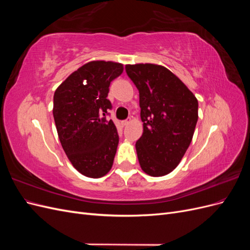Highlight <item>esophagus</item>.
<instances>
[{
  "instance_id": "obj_1",
  "label": "esophagus",
  "mask_w": 250,
  "mask_h": 250,
  "mask_svg": "<svg viewBox=\"0 0 250 250\" xmlns=\"http://www.w3.org/2000/svg\"><path fill=\"white\" fill-rule=\"evenodd\" d=\"M121 124H122L123 126H126V125L128 124V120H124V121H122V122H121Z\"/></svg>"
}]
</instances>
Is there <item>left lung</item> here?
<instances>
[{
	"label": "left lung",
	"instance_id": "left-lung-1",
	"mask_svg": "<svg viewBox=\"0 0 250 250\" xmlns=\"http://www.w3.org/2000/svg\"><path fill=\"white\" fill-rule=\"evenodd\" d=\"M140 93L143 134L135 143L139 163L148 175H167L190 146L198 120V101L167 67L126 64Z\"/></svg>",
	"mask_w": 250,
	"mask_h": 250
}]
</instances>
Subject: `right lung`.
Here are the masks:
<instances>
[{
	"label": "right lung",
	"instance_id": "add662e5",
	"mask_svg": "<svg viewBox=\"0 0 250 250\" xmlns=\"http://www.w3.org/2000/svg\"><path fill=\"white\" fill-rule=\"evenodd\" d=\"M122 73V63L90 62L55 90L53 117L59 141L74 168L90 178L106 175L112 167L119 135L105 116L112 107L110 82Z\"/></svg>",
	"mask_w": 250,
	"mask_h": 250
}]
</instances>
